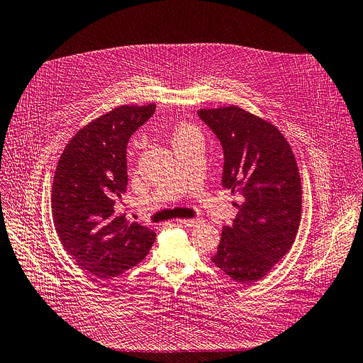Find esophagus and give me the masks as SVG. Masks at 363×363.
I'll list each match as a JSON object with an SVG mask.
<instances>
[{
	"instance_id": "1",
	"label": "esophagus",
	"mask_w": 363,
	"mask_h": 363,
	"mask_svg": "<svg viewBox=\"0 0 363 363\" xmlns=\"http://www.w3.org/2000/svg\"><path fill=\"white\" fill-rule=\"evenodd\" d=\"M177 223L184 227H194L199 223V219H177Z\"/></svg>"
}]
</instances>
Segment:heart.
<instances>
[{
	"mask_svg": "<svg viewBox=\"0 0 363 363\" xmlns=\"http://www.w3.org/2000/svg\"><path fill=\"white\" fill-rule=\"evenodd\" d=\"M190 132H194V129L190 128V125H179V128H178L177 132H175V138L182 136V135H186V133H190ZM175 138H173V139H175Z\"/></svg>",
	"mask_w": 363,
	"mask_h": 363,
	"instance_id": "b5f03b06",
	"label": "heart"
}]
</instances>
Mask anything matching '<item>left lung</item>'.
Instances as JSON below:
<instances>
[{
  "instance_id": "8db88e82",
  "label": "left lung",
  "mask_w": 363,
  "mask_h": 363,
  "mask_svg": "<svg viewBox=\"0 0 363 363\" xmlns=\"http://www.w3.org/2000/svg\"><path fill=\"white\" fill-rule=\"evenodd\" d=\"M199 117L223 145V186L243 196L212 262L235 281L254 283L272 272L296 238L303 190L295 155L274 124L240 106L204 108Z\"/></svg>"
}]
</instances>
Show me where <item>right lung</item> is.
<instances>
[{
    "mask_svg": "<svg viewBox=\"0 0 363 363\" xmlns=\"http://www.w3.org/2000/svg\"><path fill=\"white\" fill-rule=\"evenodd\" d=\"M155 105H121L78 130L56 166L52 215L57 238L82 270L111 279L143 261L154 230L117 213L128 186L125 148Z\"/></svg>",
    "mask_w": 363,
    "mask_h": 363,
    "instance_id": "1",
    "label": "right lung"
}]
</instances>
